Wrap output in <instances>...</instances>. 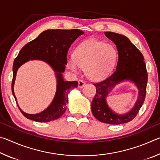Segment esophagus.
<instances>
[{"label":"esophagus","mask_w":160,"mask_h":160,"mask_svg":"<svg viewBox=\"0 0 160 160\" xmlns=\"http://www.w3.org/2000/svg\"><path fill=\"white\" fill-rule=\"evenodd\" d=\"M85 85V82H84L82 80H78V87H79L80 88H82V87H84Z\"/></svg>","instance_id":"esophagus-1"}]
</instances>
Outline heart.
I'll return each instance as SVG.
<instances>
[{
    "label": "heart",
    "instance_id": "1",
    "mask_svg": "<svg viewBox=\"0 0 160 160\" xmlns=\"http://www.w3.org/2000/svg\"><path fill=\"white\" fill-rule=\"evenodd\" d=\"M117 58L113 45L96 39H88L80 44L73 51V58L68 61V66L74 72L85 68L89 79L99 81L112 71Z\"/></svg>",
    "mask_w": 160,
    "mask_h": 160
}]
</instances>
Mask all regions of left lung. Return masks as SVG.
Masks as SVG:
<instances>
[{
	"label": "left lung",
	"mask_w": 160,
	"mask_h": 160,
	"mask_svg": "<svg viewBox=\"0 0 160 160\" xmlns=\"http://www.w3.org/2000/svg\"><path fill=\"white\" fill-rule=\"evenodd\" d=\"M107 38L114 43L118 58L116 70L107 79L94 83L96 94L92 102V112L99 121L112 125L128 123L137 116L146 95L148 72L141 52L126 36L112 32H105ZM124 80L133 82L139 90V96L134 107L129 112L118 115L108 106L106 98L117 83Z\"/></svg>",
	"instance_id": "obj_1"
}]
</instances>
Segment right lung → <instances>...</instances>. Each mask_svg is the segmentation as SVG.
I'll return each instance as SVG.
<instances>
[{
    "mask_svg": "<svg viewBox=\"0 0 160 160\" xmlns=\"http://www.w3.org/2000/svg\"><path fill=\"white\" fill-rule=\"evenodd\" d=\"M84 34L80 29H48L42 32L36 39L24 46L13 63L12 92L14 93L16 74L22 65L30 60H41L47 63L55 72L57 80L56 92L52 102L44 111L36 114H29L19 107L21 113L27 118L37 122H49L63 114L68 102V94L70 89L77 88V81H65L62 73L66 69L68 51L77 38Z\"/></svg>",
    "mask_w": 160,
    "mask_h": 160,
    "instance_id": "add662e5",
    "label": "right lung"
}]
</instances>
